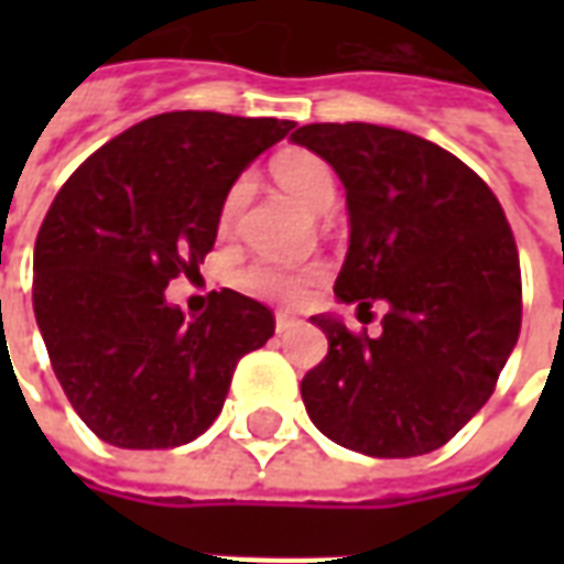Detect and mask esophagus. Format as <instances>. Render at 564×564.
Wrapping results in <instances>:
<instances>
[{
	"instance_id": "34e87169",
	"label": "esophagus",
	"mask_w": 564,
	"mask_h": 564,
	"mask_svg": "<svg viewBox=\"0 0 564 564\" xmlns=\"http://www.w3.org/2000/svg\"><path fill=\"white\" fill-rule=\"evenodd\" d=\"M299 323H302V319L293 317V314H278V317H274V329H278V335H283V332H293Z\"/></svg>"
}]
</instances>
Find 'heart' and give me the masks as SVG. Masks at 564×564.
I'll return each instance as SVG.
<instances>
[{
    "mask_svg": "<svg viewBox=\"0 0 564 564\" xmlns=\"http://www.w3.org/2000/svg\"><path fill=\"white\" fill-rule=\"evenodd\" d=\"M271 174L278 177V184L295 196L305 208L311 210H329L335 205V174H332L329 162L319 160L311 150H286L281 156L271 160ZM250 196V184L245 177L229 186V193L223 196L220 205V229L229 232L235 220L241 217V210ZM317 269H293L274 259H253L245 269L238 271V286L247 295H257L262 302H299L302 295L317 283Z\"/></svg>",
    "mask_w": 564,
    "mask_h": 564,
    "instance_id": "1",
    "label": "heart"
}]
</instances>
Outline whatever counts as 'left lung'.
Masks as SVG:
<instances>
[{
  "label": "left lung",
  "instance_id": "obj_1",
  "mask_svg": "<svg viewBox=\"0 0 564 564\" xmlns=\"http://www.w3.org/2000/svg\"><path fill=\"white\" fill-rule=\"evenodd\" d=\"M290 141L347 189L338 302L387 305L375 338L311 317L329 354L302 380L307 416L380 459L444 447L492 395L520 338V253L505 210L465 162L402 129L307 123Z\"/></svg>",
  "mask_w": 564,
  "mask_h": 564
}]
</instances>
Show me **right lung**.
Returning a JSON list of instances; mask_svg holds the SVG:
<instances>
[{"instance_id": "add662e5", "label": "right lung", "mask_w": 564, "mask_h": 564, "mask_svg": "<svg viewBox=\"0 0 564 564\" xmlns=\"http://www.w3.org/2000/svg\"><path fill=\"white\" fill-rule=\"evenodd\" d=\"M293 120L169 111L93 153L35 238L32 307L59 387L123 449L189 444L223 411L238 359L274 335L257 299L220 290L198 317L165 302L217 241L220 205Z\"/></svg>"}]
</instances>
